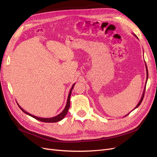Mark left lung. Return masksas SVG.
<instances>
[{
  "label": "left lung",
  "mask_w": 157,
  "mask_h": 157,
  "mask_svg": "<svg viewBox=\"0 0 157 157\" xmlns=\"http://www.w3.org/2000/svg\"><path fill=\"white\" fill-rule=\"evenodd\" d=\"M134 36H136L137 39H138V37L135 35V34H134ZM145 65H146V83H145V87H144V91H143V95H142V97H141V99H140V101H139V103L137 104V105L136 106V108L132 110V111H134V109H136L137 108H138V107L140 105V104H141V102H142V101H143V98H144V92H145V88H146V83H147V78H148V71H147V66H146V63H145ZM132 111H130V112H132ZM130 112L129 113H128L127 114H126L125 117H127L128 114H129L130 113Z\"/></svg>",
  "instance_id": "8db88e82"
}]
</instances>
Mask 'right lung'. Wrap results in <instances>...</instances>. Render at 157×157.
<instances>
[{
	"label": "right lung",
	"instance_id": "1",
	"mask_svg": "<svg viewBox=\"0 0 157 157\" xmlns=\"http://www.w3.org/2000/svg\"><path fill=\"white\" fill-rule=\"evenodd\" d=\"M74 85H75V83H74L73 85L72 86V88L70 90V92L69 93V95H68V98H67V104H66V105L64 109L62 111V113H60L59 114L56 115V117H52V118H40V117H36L34 116V115L33 114H30L29 113L27 112L26 111H25L18 104V103L16 102V103H17L18 105L19 106V108L21 109V110L25 113V114L29 115V116L32 117V118H34L39 121H43V122H45V123H55V122H57V121H59L60 120H62V119H63V118L65 117V115L67 114V112H68V110L70 108V97H71V92H72V90L74 86Z\"/></svg>",
	"mask_w": 157,
	"mask_h": 157
}]
</instances>
